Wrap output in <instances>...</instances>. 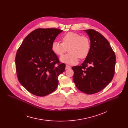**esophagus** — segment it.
Masks as SVG:
<instances>
[{
	"label": "esophagus",
	"mask_w": 128,
	"mask_h": 128,
	"mask_svg": "<svg viewBox=\"0 0 128 128\" xmlns=\"http://www.w3.org/2000/svg\"><path fill=\"white\" fill-rule=\"evenodd\" d=\"M70 68H71V67L70 66H69L68 65H66V70H68V69H70Z\"/></svg>",
	"instance_id": "esophagus-1"
}]
</instances>
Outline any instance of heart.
I'll use <instances>...</instances> for the list:
<instances>
[{
	"label": "heart",
	"mask_w": 128,
	"mask_h": 128,
	"mask_svg": "<svg viewBox=\"0 0 128 128\" xmlns=\"http://www.w3.org/2000/svg\"><path fill=\"white\" fill-rule=\"evenodd\" d=\"M62 42L55 41L52 45V51L58 56L63 55L68 49L69 53L60 58L62 62L73 64L77 63L78 58H86L91 49L89 38L74 32H69L62 38Z\"/></svg>",
	"instance_id": "obj_1"
}]
</instances>
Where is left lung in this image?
I'll return each mask as SVG.
<instances>
[{"label": "left lung", "mask_w": 128, "mask_h": 128, "mask_svg": "<svg viewBox=\"0 0 128 128\" xmlns=\"http://www.w3.org/2000/svg\"><path fill=\"white\" fill-rule=\"evenodd\" d=\"M89 35L91 49L84 62L72 67L73 81L77 89L87 94L102 91L115 73L116 56L109 42L94 30H84Z\"/></svg>", "instance_id": "8db88e82"}]
</instances>
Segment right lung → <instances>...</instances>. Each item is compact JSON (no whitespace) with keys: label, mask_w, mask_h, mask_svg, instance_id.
Returning <instances> with one entry per match:
<instances>
[{"label":"right lung","mask_w":128,"mask_h":128,"mask_svg":"<svg viewBox=\"0 0 128 128\" xmlns=\"http://www.w3.org/2000/svg\"><path fill=\"white\" fill-rule=\"evenodd\" d=\"M62 30L57 28H37L23 40L15 58L18 81L28 91L39 96L55 91L58 76L65 70L52 51L56 37Z\"/></svg>","instance_id":"right-lung-1"}]
</instances>
